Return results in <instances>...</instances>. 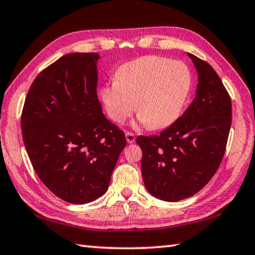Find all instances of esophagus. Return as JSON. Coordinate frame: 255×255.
Wrapping results in <instances>:
<instances>
[{
	"mask_svg": "<svg viewBox=\"0 0 255 255\" xmlns=\"http://www.w3.org/2000/svg\"><path fill=\"white\" fill-rule=\"evenodd\" d=\"M126 139L129 144H132L133 141H135L136 137H135V133H132L130 131H126Z\"/></svg>",
	"mask_w": 255,
	"mask_h": 255,
	"instance_id": "34e87169",
	"label": "esophagus"
}]
</instances>
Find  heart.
Listing matches in <instances>:
<instances>
[{
	"label": "heart",
	"mask_w": 255,
	"mask_h": 255,
	"mask_svg": "<svg viewBox=\"0 0 255 255\" xmlns=\"http://www.w3.org/2000/svg\"><path fill=\"white\" fill-rule=\"evenodd\" d=\"M189 90L190 72L183 63L150 55L120 66L100 97L115 123H124L136 109L141 124L162 129L179 118Z\"/></svg>",
	"instance_id": "b5f03b06"
}]
</instances>
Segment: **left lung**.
<instances>
[{"instance_id":"obj_1","label":"left lung","mask_w":255,"mask_h":255,"mask_svg":"<svg viewBox=\"0 0 255 255\" xmlns=\"http://www.w3.org/2000/svg\"><path fill=\"white\" fill-rule=\"evenodd\" d=\"M188 55L199 80L196 98L159 135L136 139L146 189L170 202L196 195L209 182L225 154L232 125L231 97L221 77L205 60Z\"/></svg>"}]
</instances>
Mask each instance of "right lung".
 Masks as SVG:
<instances>
[{"label":"right lung","mask_w":255,"mask_h":255,"mask_svg":"<svg viewBox=\"0 0 255 255\" xmlns=\"http://www.w3.org/2000/svg\"><path fill=\"white\" fill-rule=\"evenodd\" d=\"M96 53L67 54L41 71L21 115L23 143L41 182L70 204L105 195L125 133L102 114Z\"/></svg>","instance_id":"obj_1"}]
</instances>
